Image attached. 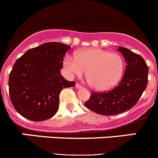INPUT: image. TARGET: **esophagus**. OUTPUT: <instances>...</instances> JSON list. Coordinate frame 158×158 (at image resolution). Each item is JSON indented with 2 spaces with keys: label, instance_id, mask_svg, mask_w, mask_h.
Masks as SVG:
<instances>
[{
  "label": "esophagus",
  "instance_id": "esophagus-1",
  "mask_svg": "<svg viewBox=\"0 0 158 158\" xmlns=\"http://www.w3.org/2000/svg\"><path fill=\"white\" fill-rule=\"evenodd\" d=\"M75 87L77 88V89H81L82 86L80 84H78V83H76V85H75Z\"/></svg>",
  "mask_w": 158,
  "mask_h": 158
}]
</instances>
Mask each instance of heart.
Segmentation results:
<instances>
[{"label":"heart","instance_id":"b5f03b06","mask_svg":"<svg viewBox=\"0 0 158 158\" xmlns=\"http://www.w3.org/2000/svg\"><path fill=\"white\" fill-rule=\"evenodd\" d=\"M65 73L69 77H80L86 71L88 83L99 91L114 87L120 80L124 61L117 53L98 48H87L78 51L76 56L65 55L63 59Z\"/></svg>","mask_w":158,"mask_h":158}]
</instances>
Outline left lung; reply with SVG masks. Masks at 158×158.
<instances>
[{
    "mask_svg": "<svg viewBox=\"0 0 158 158\" xmlns=\"http://www.w3.org/2000/svg\"><path fill=\"white\" fill-rule=\"evenodd\" d=\"M125 58L126 69L118 85L106 93H93L86 107L103 115L128 111L139 101L148 83L149 69L143 58L125 47L117 49Z\"/></svg>",
    "mask_w": 158,
    "mask_h": 158,
    "instance_id": "1",
    "label": "left lung"
}]
</instances>
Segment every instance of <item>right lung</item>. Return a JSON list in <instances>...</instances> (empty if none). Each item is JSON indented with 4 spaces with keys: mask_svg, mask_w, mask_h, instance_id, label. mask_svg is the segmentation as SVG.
<instances>
[{
    "mask_svg": "<svg viewBox=\"0 0 158 158\" xmlns=\"http://www.w3.org/2000/svg\"><path fill=\"white\" fill-rule=\"evenodd\" d=\"M70 48L61 43H46L28 50L16 60L9 74L12 104L19 114L40 122L54 116L64 88L73 87L61 75L65 54Z\"/></svg>",
    "mask_w": 158,
    "mask_h": 158,
    "instance_id": "1",
    "label": "right lung"
}]
</instances>
